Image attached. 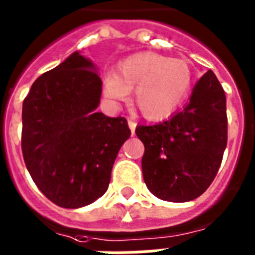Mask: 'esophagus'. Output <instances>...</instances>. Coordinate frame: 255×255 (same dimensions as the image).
Segmentation results:
<instances>
[{"instance_id": "obj_1", "label": "esophagus", "mask_w": 255, "mask_h": 255, "mask_svg": "<svg viewBox=\"0 0 255 255\" xmlns=\"http://www.w3.org/2000/svg\"><path fill=\"white\" fill-rule=\"evenodd\" d=\"M128 126H129V129H131L132 135H133V133H135V129H136V126H137V123H136L135 120L128 119Z\"/></svg>"}]
</instances>
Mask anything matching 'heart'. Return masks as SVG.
Wrapping results in <instances>:
<instances>
[{
  "label": "heart",
  "instance_id": "b5f03b06",
  "mask_svg": "<svg viewBox=\"0 0 255 255\" xmlns=\"http://www.w3.org/2000/svg\"><path fill=\"white\" fill-rule=\"evenodd\" d=\"M190 87L192 71L188 63L156 53L131 55L119 65V74L108 71L103 79L104 95L115 102L127 100L129 90H135L136 106L151 120L170 115Z\"/></svg>",
  "mask_w": 255,
  "mask_h": 255
}]
</instances>
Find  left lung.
Here are the masks:
<instances>
[{
    "mask_svg": "<svg viewBox=\"0 0 255 255\" xmlns=\"http://www.w3.org/2000/svg\"><path fill=\"white\" fill-rule=\"evenodd\" d=\"M144 144L141 168L156 197L190 201L213 182L228 143L226 96L212 70L194 86L189 103L169 120L137 126Z\"/></svg>",
    "mask_w": 255,
    "mask_h": 255,
    "instance_id": "1",
    "label": "left lung"
}]
</instances>
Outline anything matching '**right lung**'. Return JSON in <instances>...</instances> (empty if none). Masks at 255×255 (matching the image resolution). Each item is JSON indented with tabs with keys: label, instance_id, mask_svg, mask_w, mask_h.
I'll return each mask as SVG.
<instances>
[{
	"label": "right lung",
	"instance_id": "add662e5",
	"mask_svg": "<svg viewBox=\"0 0 255 255\" xmlns=\"http://www.w3.org/2000/svg\"><path fill=\"white\" fill-rule=\"evenodd\" d=\"M75 51L34 82L22 104V155L38 189L55 205L77 209L102 197L120 147L126 118L96 111L102 79Z\"/></svg>",
	"mask_w": 255,
	"mask_h": 255
}]
</instances>
